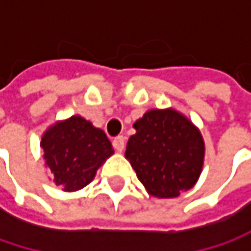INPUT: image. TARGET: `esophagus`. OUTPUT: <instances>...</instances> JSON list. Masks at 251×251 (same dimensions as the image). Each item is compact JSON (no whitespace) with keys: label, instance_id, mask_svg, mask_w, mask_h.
Wrapping results in <instances>:
<instances>
[{"label":"esophagus","instance_id":"obj_1","mask_svg":"<svg viewBox=\"0 0 251 251\" xmlns=\"http://www.w3.org/2000/svg\"><path fill=\"white\" fill-rule=\"evenodd\" d=\"M113 147H115L116 151L122 152L124 148H125V138H124V136H116V138L113 139Z\"/></svg>","mask_w":251,"mask_h":251}]
</instances>
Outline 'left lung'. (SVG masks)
<instances>
[{
  "mask_svg": "<svg viewBox=\"0 0 251 251\" xmlns=\"http://www.w3.org/2000/svg\"><path fill=\"white\" fill-rule=\"evenodd\" d=\"M125 157L148 195L177 198L192 189L203 169L201 130L175 109H151L135 124Z\"/></svg>",
  "mask_w": 251,
  "mask_h": 251,
  "instance_id": "1",
  "label": "left lung"
}]
</instances>
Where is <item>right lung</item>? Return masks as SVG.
<instances>
[{
    "mask_svg": "<svg viewBox=\"0 0 251 251\" xmlns=\"http://www.w3.org/2000/svg\"><path fill=\"white\" fill-rule=\"evenodd\" d=\"M40 147L50 180L64 192L85 187L115 154L106 133L79 115L49 126L42 135Z\"/></svg>",
    "mask_w": 251,
    "mask_h": 251,
    "instance_id": "add662e5",
    "label": "right lung"
}]
</instances>
